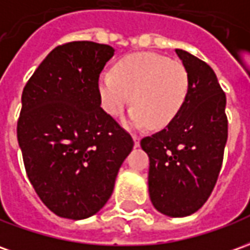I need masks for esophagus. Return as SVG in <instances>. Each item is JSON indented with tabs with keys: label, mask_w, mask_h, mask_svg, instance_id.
Returning <instances> with one entry per match:
<instances>
[{
	"label": "esophagus",
	"mask_w": 250,
	"mask_h": 250,
	"mask_svg": "<svg viewBox=\"0 0 250 250\" xmlns=\"http://www.w3.org/2000/svg\"><path fill=\"white\" fill-rule=\"evenodd\" d=\"M132 139H133V142H135V147H139L140 146V137L137 135L132 136Z\"/></svg>",
	"instance_id": "34e87169"
}]
</instances>
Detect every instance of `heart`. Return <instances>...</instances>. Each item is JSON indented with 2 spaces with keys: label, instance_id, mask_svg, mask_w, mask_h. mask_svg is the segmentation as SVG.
Returning <instances> with one entry per match:
<instances>
[{
  "label": "heart",
  "instance_id": "1",
  "mask_svg": "<svg viewBox=\"0 0 250 250\" xmlns=\"http://www.w3.org/2000/svg\"><path fill=\"white\" fill-rule=\"evenodd\" d=\"M189 76L178 61L156 53H135L115 63L114 70H103L98 91L103 110L117 117L128 104V124L133 128L152 125L163 128L185 102Z\"/></svg>",
  "mask_w": 250,
  "mask_h": 250
}]
</instances>
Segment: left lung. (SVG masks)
Returning <instances> with one entry per match:
<instances>
[{"mask_svg":"<svg viewBox=\"0 0 250 250\" xmlns=\"http://www.w3.org/2000/svg\"><path fill=\"white\" fill-rule=\"evenodd\" d=\"M188 70L185 102L165 129L144 137L149 158L148 192L161 214L182 218L207 201L219 175L227 142L226 95L212 68L175 49Z\"/></svg>","mask_w":250,"mask_h":250,"instance_id":"1","label":"left lung"}]
</instances>
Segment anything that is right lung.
Masks as SVG:
<instances>
[{"instance_id": "add662e5", "label": "right lung", "mask_w": 250, "mask_h": 250, "mask_svg": "<svg viewBox=\"0 0 250 250\" xmlns=\"http://www.w3.org/2000/svg\"><path fill=\"white\" fill-rule=\"evenodd\" d=\"M108 44L57 46L25 84L17 140L31 185L61 218L80 220L107 203L133 140L101 107L99 75Z\"/></svg>"}]
</instances>
